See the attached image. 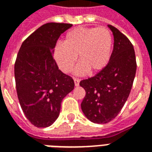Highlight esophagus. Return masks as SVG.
<instances>
[{
  "instance_id": "34e87169",
  "label": "esophagus",
  "mask_w": 152,
  "mask_h": 152,
  "mask_svg": "<svg viewBox=\"0 0 152 152\" xmlns=\"http://www.w3.org/2000/svg\"><path fill=\"white\" fill-rule=\"evenodd\" d=\"M74 83H75V86H78L80 84V80L76 79V78H74Z\"/></svg>"
}]
</instances>
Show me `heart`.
<instances>
[{
    "label": "heart",
    "instance_id": "obj_1",
    "mask_svg": "<svg viewBox=\"0 0 152 152\" xmlns=\"http://www.w3.org/2000/svg\"><path fill=\"white\" fill-rule=\"evenodd\" d=\"M113 39L111 31L105 27L76 28L65 36L63 44L53 50V58L59 69L69 73L78 57L77 75L88 72H99L107 66L112 55Z\"/></svg>",
    "mask_w": 152,
    "mask_h": 152
}]
</instances>
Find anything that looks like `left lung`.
<instances>
[{
	"mask_svg": "<svg viewBox=\"0 0 152 152\" xmlns=\"http://www.w3.org/2000/svg\"><path fill=\"white\" fill-rule=\"evenodd\" d=\"M114 37V45L107 66L80 86L86 90L81 102L83 113L96 124L108 123L117 116L127 101L136 74L134 46L117 28L107 25Z\"/></svg>",
	"mask_w": 152,
	"mask_h": 152,
	"instance_id": "1",
	"label": "left lung"
}]
</instances>
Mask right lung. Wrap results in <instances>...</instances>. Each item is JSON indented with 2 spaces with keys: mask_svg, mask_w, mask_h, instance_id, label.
<instances>
[{
  "mask_svg": "<svg viewBox=\"0 0 152 152\" xmlns=\"http://www.w3.org/2000/svg\"><path fill=\"white\" fill-rule=\"evenodd\" d=\"M72 24L48 23L23 42L15 64L18 101L31 124L50 126L58 117L61 102L74 89V80L63 73L53 59L61 34Z\"/></svg>",
  "mask_w": 152,
  "mask_h": 152,
  "instance_id": "obj_1",
  "label": "right lung"
}]
</instances>
